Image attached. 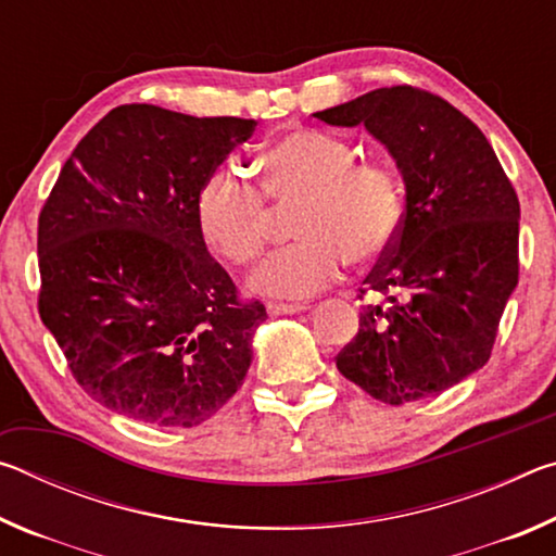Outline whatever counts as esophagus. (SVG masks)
Returning a JSON list of instances; mask_svg holds the SVG:
<instances>
[{
	"instance_id": "1",
	"label": "esophagus",
	"mask_w": 556,
	"mask_h": 556,
	"mask_svg": "<svg viewBox=\"0 0 556 556\" xmlns=\"http://www.w3.org/2000/svg\"><path fill=\"white\" fill-rule=\"evenodd\" d=\"M306 304H277V301H271L267 304V314L269 316H287V314H301L306 312Z\"/></svg>"
}]
</instances>
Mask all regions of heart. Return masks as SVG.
<instances>
[{"label": "heart", "mask_w": 556, "mask_h": 556, "mask_svg": "<svg viewBox=\"0 0 556 556\" xmlns=\"http://www.w3.org/2000/svg\"><path fill=\"white\" fill-rule=\"evenodd\" d=\"M351 139L321 129H296L257 156V184L228 172L205 178L195 195V223L208 248L232 265H252L269 240L271 205H296L291 232L252 277L257 294L306 299L355 265L388 252L402 223V184L382 162L357 159Z\"/></svg>", "instance_id": "b5f03b06"}]
</instances>
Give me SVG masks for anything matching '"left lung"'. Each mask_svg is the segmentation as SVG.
I'll use <instances>...</instances> for the list:
<instances>
[{"mask_svg": "<svg viewBox=\"0 0 556 556\" xmlns=\"http://www.w3.org/2000/svg\"><path fill=\"white\" fill-rule=\"evenodd\" d=\"M363 125L404 181L400 230L363 281L357 336L336 357L343 378L384 404L454 388L491 357L517 287L520 201L488 139L434 92L392 86L316 112Z\"/></svg>", "mask_w": 556, "mask_h": 556, "instance_id": "1", "label": "left lung"}]
</instances>
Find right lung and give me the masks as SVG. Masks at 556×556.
Masks as SVG:
<instances>
[{"instance_id": "obj_1", "label": "right lung", "mask_w": 556, "mask_h": 556, "mask_svg": "<svg viewBox=\"0 0 556 556\" xmlns=\"http://www.w3.org/2000/svg\"><path fill=\"white\" fill-rule=\"evenodd\" d=\"M257 122L110 110L39 215V314L102 407L188 429L228 402L267 312L211 257L195 195Z\"/></svg>"}]
</instances>
